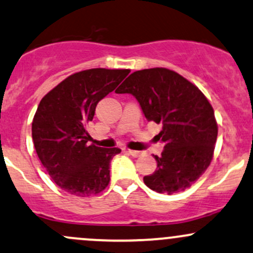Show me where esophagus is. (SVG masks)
Here are the masks:
<instances>
[{"mask_svg": "<svg viewBox=\"0 0 253 253\" xmlns=\"http://www.w3.org/2000/svg\"><path fill=\"white\" fill-rule=\"evenodd\" d=\"M127 152L133 157H140L144 155L143 151H137V150H127Z\"/></svg>", "mask_w": 253, "mask_h": 253, "instance_id": "esophagus-1", "label": "esophagus"}]
</instances>
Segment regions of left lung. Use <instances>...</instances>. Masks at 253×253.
<instances>
[{"label": "left lung", "mask_w": 253, "mask_h": 253, "mask_svg": "<svg viewBox=\"0 0 253 253\" xmlns=\"http://www.w3.org/2000/svg\"><path fill=\"white\" fill-rule=\"evenodd\" d=\"M116 93H131L146 120L162 125L156 135L165 143L157 169L144 182L158 193L173 194L190 187L213 157L217 122L211 104L196 85L170 69L156 67L133 73Z\"/></svg>", "instance_id": "8db88e82"}]
</instances>
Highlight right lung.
Instances as JSON below:
<instances>
[{"instance_id": "right-lung-1", "label": "right lung", "mask_w": 253, "mask_h": 253, "mask_svg": "<svg viewBox=\"0 0 253 253\" xmlns=\"http://www.w3.org/2000/svg\"><path fill=\"white\" fill-rule=\"evenodd\" d=\"M129 69L91 68L66 78L42 98L32 121L36 152L63 191L77 197L101 193L110 181V161L119 148L88 144L86 125L96 105L115 90Z\"/></svg>"}]
</instances>
